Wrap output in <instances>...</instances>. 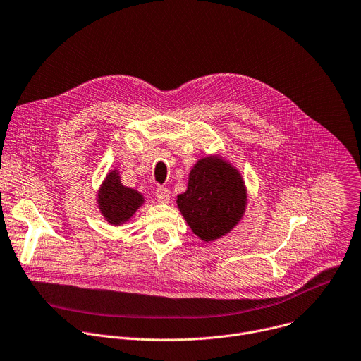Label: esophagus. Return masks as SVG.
<instances>
[{"label": "esophagus", "instance_id": "obj_1", "mask_svg": "<svg viewBox=\"0 0 361 361\" xmlns=\"http://www.w3.org/2000/svg\"><path fill=\"white\" fill-rule=\"evenodd\" d=\"M156 197H157V201L159 202H169L170 201V197H171V191L166 187H157L156 190Z\"/></svg>", "mask_w": 361, "mask_h": 361}]
</instances>
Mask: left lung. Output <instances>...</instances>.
<instances>
[{"instance_id":"obj_1","label":"left lung","mask_w":361,"mask_h":361,"mask_svg":"<svg viewBox=\"0 0 361 361\" xmlns=\"http://www.w3.org/2000/svg\"><path fill=\"white\" fill-rule=\"evenodd\" d=\"M192 232L209 243L241 219L247 192L239 173L218 157L200 160L190 173L188 190L177 198Z\"/></svg>"}]
</instances>
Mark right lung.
<instances>
[{"label": "right lung", "instance_id": "right-lung-1", "mask_svg": "<svg viewBox=\"0 0 361 361\" xmlns=\"http://www.w3.org/2000/svg\"><path fill=\"white\" fill-rule=\"evenodd\" d=\"M143 197L120 183L116 171L109 173L99 191V205L103 215L113 225L128 221L142 205Z\"/></svg>", "mask_w": 361, "mask_h": 361}]
</instances>
